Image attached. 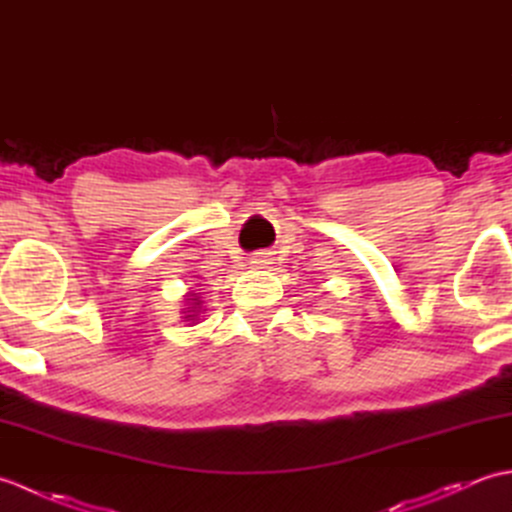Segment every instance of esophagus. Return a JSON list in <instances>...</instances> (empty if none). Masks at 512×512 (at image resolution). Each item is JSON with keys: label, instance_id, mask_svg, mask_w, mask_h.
I'll return each mask as SVG.
<instances>
[{"label": "esophagus", "instance_id": "esophagus-1", "mask_svg": "<svg viewBox=\"0 0 512 512\" xmlns=\"http://www.w3.org/2000/svg\"><path fill=\"white\" fill-rule=\"evenodd\" d=\"M266 264H270L266 253H255L253 257H250V266H253V268H264Z\"/></svg>", "mask_w": 512, "mask_h": 512}]
</instances>
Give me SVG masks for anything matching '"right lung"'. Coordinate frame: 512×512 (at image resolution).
<instances>
[{"label":"right lung","instance_id":"1","mask_svg":"<svg viewBox=\"0 0 512 512\" xmlns=\"http://www.w3.org/2000/svg\"><path fill=\"white\" fill-rule=\"evenodd\" d=\"M202 297H200V292H193V290H189L187 295H184V306L187 308H182V314H184V321H189V323H195L200 319V312H202Z\"/></svg>","mask_w":512,"mask_h":512}]
</instances>
